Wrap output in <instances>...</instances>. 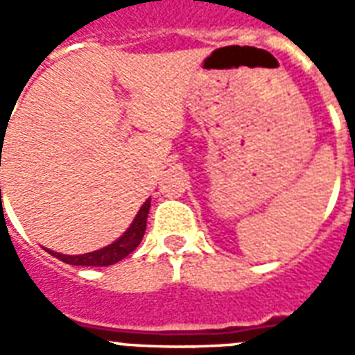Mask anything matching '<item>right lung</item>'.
Instances as JSON below:
<instances>
[{
    "label": "right lung",
    "mask_w": 355,
    "mask_h": 355,
    "mask_svg": "<svg viewBox=\"0 0 355 355\" xmlns=\"http://www.w3.org/2000/svg\"><path fill=\"white\" fill-rule=\"evenodd\" d=\"M0 165H1V154H0ZM148 211H150V205H144L140 209L139 216L135 218V224H132L129 232L125 234L123 238L116 241L114 245L106 247L102 249L98 253L87 254V257H80V259H68V257H60L62 261L66 262H76L80 266H110V264H116L121 259H125L127 254L132 253L137 247H139L140 239L144 236V230H146V218H148Z\"/></svg>",
    "instance_id": "1"
}]
</instances>
